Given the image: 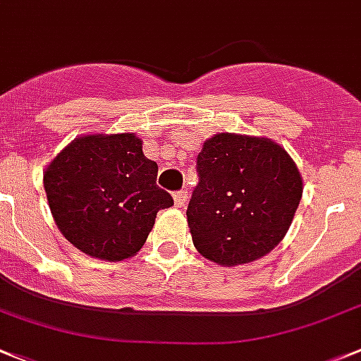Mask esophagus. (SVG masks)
I'll list each match as a JSON object with an SVG mask.
<instances>
[{
	"instance_id": "1",
	"label": "esophagus",
	"mask_w": 361,
	"mask_h": 361,
	"mask_svg": "<svg viewBox=\"0 0 361 361\" xmlns=\"http://www.w3.org/2000/svg\"><path fill=\"white\" fill-rule=\"evenodd\" d=\"M173 200H175V206L177 207H184L188 202V191H177V193L173 195Z\"/></svg>"
}]
</instances>
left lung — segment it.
<instances>
[{
    "label": "left lung",
    "mask_w": 361,
    "mask_h": 361,
    "mask_svg": "<svg viewBox=\"0 0 361 361\" xmlns=\"http://www.w3.org/2000/svg\"><path fill=\"white\" fill-rule=\"evenodd\" d=\"M198 175L186 216L195 249L206 259L238 267L279 245L304 188L295 161L279 143L218 132L204 141Z\"/></svg>",
    "instance_id": "1"
}]
</instances>
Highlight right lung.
Here are the masks:
<instances>
[{
	"mask_svg": "<svg viewBox=\"0 0 361 361\" xmlns=\"http://www.w3.org/2000/svg\"><path fill=\"white\" fill-rule=\"evenodd\" d=\"M157 163L134 132L78 135L42 171L49 211L80 252L123 261L145 245L159 209L173 206L157 188Z\"/></svg>",
	"mask_w": 361,
	"mask_h": 361,
	"instance_id": "1",
	"label": "right lung"
}]
</instances>
